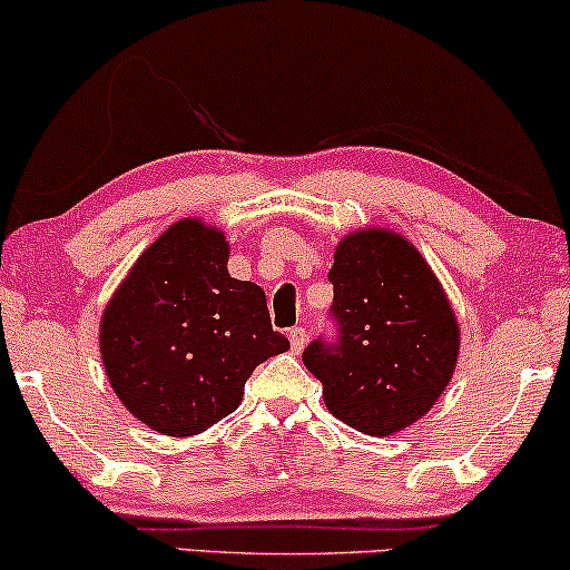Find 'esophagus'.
<instances>
[{"label": "esophagus", "instance_id": "34e87169", "mask_svg": "<svg viewBox=\"0 0 570 570\" xmlns=\"http://www.w3.org/2000/svg\"><path fill=\"white\" fill-rule=\"evenodd\" d=\"M287 337H291V350L295 355L301 353L303 347H306V340H308V332L303 330V326H293L291 332H287Z\"/></svg>", "mask_w": 570, "mask_h": 570}]
</instances>
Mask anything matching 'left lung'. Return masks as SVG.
<instances>
[{"instance_id": "8db88e82", "label": "left lung", "mask_w": 570, "mask_h": 570, "mask_svg": "<svg viewBox=\"0 0 570 570\" xmlns=\"http://www.w3.org/2000/svg\"><path fill=\"white\" fill-rule=\"evenodd\" d=\"M337 340H314L303 363L334 417L392 435L433 407L451 381L459 324L428 262L400 233L365 228L340 240L330 269Z\"/></svg>"}]
</instances>
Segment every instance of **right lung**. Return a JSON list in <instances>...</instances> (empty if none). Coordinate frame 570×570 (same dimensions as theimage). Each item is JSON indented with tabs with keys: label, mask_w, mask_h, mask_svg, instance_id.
Returning <instances> with one entry per match:
<instances>
[{
	"label": "right lung",
	"mask_w": 570,
	"mask_h": 570,
	"mask_svg": "<svg viewBox=\"0 0 570 570\" xmlns=\"http://www.w3.org/2000/svg\"><path fill=\"white\" fill-rule=\"evenodd\" d=\"M287 347L262 287L228 275L223 230L194 217L145 248L100 318L116 396L153 431L178 439L230 415L256 365Z\"/></svg>",
	"instance_id": "1"
}]
</instances>
